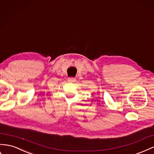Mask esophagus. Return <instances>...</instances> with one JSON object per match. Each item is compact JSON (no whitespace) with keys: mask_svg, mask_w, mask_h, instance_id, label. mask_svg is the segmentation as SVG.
Here are the masks:
<instances>
[{"mask_svg":"<svg viewBox=\"0 0 154 154\" xmlns=\"http://www.w3.org/2000/svg\"><path fill=\"white\" fill-rule=\"evenodd\" d=\"M68 82L69 83H73L76 82V78H69L68 79Z\"/></svg>","mask_w":154,"mask_h":154,"instance_id":"34e87169","label":"esophagus"}]
</instances>
